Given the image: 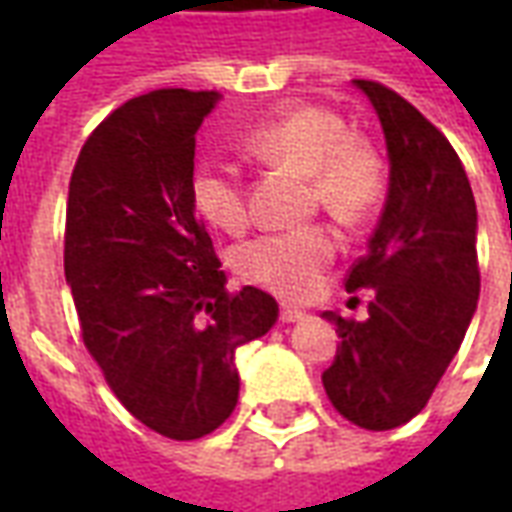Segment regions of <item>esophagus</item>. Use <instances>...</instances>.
I'll list each match as a JSON object with an SVG mask.
<instances>
[{"instance_id":"obj_1","label":"esophagus","mask_w":512,"mask_h":512,"mask_svg":"<svg viewBox=\"0 0 512 512\" xmlns=\"http://www.w3.org/2000/svg\"><path fill=\"white\" fill-rule=\"evenodd\" d=\"M304 315H307V312L299 310V307L282 304V310H279V321H282V323H296V321H301Z\"/></svg>"}]
</instances>
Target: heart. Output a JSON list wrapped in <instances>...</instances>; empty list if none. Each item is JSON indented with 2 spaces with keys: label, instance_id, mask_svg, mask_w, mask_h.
<instances>
[{
  "label": "heart",
  "instance_id": "b5f03b06",
  "mask_svg": "<svg viewBox=\"0 0 512 512\" xmlns=\"http://www.w3.org/2000/svg\"><path fill=\"white\" fill-rule=\"evenodd\" d=\"M244 147L260 161L307 175L310 200L343 222L362 219L384 191L386 169L376 145L365 136L348 134L343 120L326 109L296 106L263 120L244 136ZM191 200L202 219L224 233H241L249 224L246 186L230 161H202L191 178ZM334 255V230L312 222L296 230L257 235L235 252V268L246 282L301 299L321 285Z\"/></svg>",
  "mask_w": 512,
  "mask_h": 512
}]
</instances>
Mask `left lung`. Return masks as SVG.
I'll return each mask as SVG.
<instances>
[{
    "label": "left lung",
    "mask_w": 512,
    "mask_h": 512,
    "mask_svg": "<svg viewBox=\"0 0 512 512\" xmlns=\"http://www.w3.org/2000/svg\"><path fill=\"white\" fill-rule=\"evenodd\" d=\"M354 84L384 128L389 191L367 255L345 277L348 293H373L367 321L323 312L343 337L323 389L348 422L392 430L425 408L477 310V205L428 117L384 84Z\"/></svg>",
    "instance_id": "obj_1"
}]
</instances>
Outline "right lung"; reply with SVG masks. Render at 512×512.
Segmentation results:
<instances>
[{
  "mask_svg": "<svg viewBox=\"0 0 512 512\" xmlns=\"http://www.w3.org/2000/svg\"><path fill=\"white\" fill-rule=\"evenodd\" d=\"M216 101L172 87L115 109L76 158L65 211L84 348L117 400L175 441L202 439L233 414L235 351L279 315L266 290H227L194 213V134Z\"/></svg>",
  "mask_w": 512,
  "mask_h": 512,
  "instance_id": "obj_1",
  "label": "right lung"
}]
</instances>
